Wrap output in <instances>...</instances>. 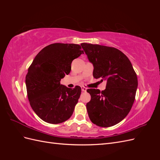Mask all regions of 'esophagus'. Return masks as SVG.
<instances>
[{"label": "esophagus", "instance_id": "esophagus-1", "mask_svg": "<svg viewBox=\"0 0 160 160\" xmlns=\"http://www.w3.org/2000/svg\"><path fill=\"white\" fill-rule=\"evenodd\" d=\"M81 90H82V91H86V90H87V88H85V86H82L81 87Z\"/></svg>", "mask_w": 160, "mask_h": 160}]
</instances>
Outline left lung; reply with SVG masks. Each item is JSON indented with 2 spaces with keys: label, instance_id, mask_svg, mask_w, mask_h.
<instances>
[{
  "label": "left lung",
  "instance_id": "obj_1",
  "mask_svg": "<svg viewBox=\"0 0 160 160\" xmlns=\"http://www.w3.org/2000/svg\"><path fill=\"white\" fill-rule=\"evenodd\" d=\"M82 48L93 65V75L107 81L106 89H89L86 105L91 122L103 128L119 123L129 113L135 101L138 77L130 61L114 47L83 43Z\"/></svg>",
  "mask_w": 160,
  "mask_h": 160
}]
</instances>
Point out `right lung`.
I'll return each instance as SVG.
<instances>
[{
	"mask_svg": "<svg viewBox=\"0 0 160 160\" xmlns=\"http://www.w3.org/2000/svg\"><path fill=\"white\" fill-rule=\"evenodd\" d=\"M81 45L51 44L38 53L28 67L25 80L28 99L35 113L47 123L65 122L78 102L80 87L72 89L61 85L60 81L69 74L72 60L84 53Z\"/></svg>",
	"mask_w": 160,
	"mask_h": 160,
	"instance_id": "1",
	"label": "right lung"
}]
</instances>
